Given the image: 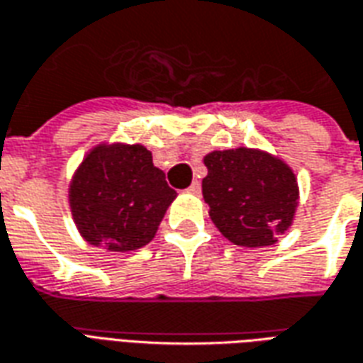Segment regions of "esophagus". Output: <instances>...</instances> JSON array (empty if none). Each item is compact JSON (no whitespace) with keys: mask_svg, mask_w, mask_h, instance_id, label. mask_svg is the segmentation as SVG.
<instances>
[{"mask_svg":"<svg viewBox=\"0 0 363 363\" xmlns=\"http://www.w3.org/2000/svg\"><path fill=\"white\" fill-rule=\"evenodd\" d=\"M200 190H202V186H200V182L198 181H194L189 186V192H192V194H200Z\"/></svg>","mask_w":363,"mask_h":363,"instance_id":"34e87169","label":"esophagus"}]
</instances>
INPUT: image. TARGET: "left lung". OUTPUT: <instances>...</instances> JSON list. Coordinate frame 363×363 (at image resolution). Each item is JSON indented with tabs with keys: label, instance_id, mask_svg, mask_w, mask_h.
Wrapping results in <instances>:
<instances>
[{
	"label": "left lung",
	"instance_id": "8db88e82",
	"mask_svg": "<svg viewBox=\"0 0 363 363\" xmlns=\"http://www.w3.org/2000/svg\"><path fill=\"white\" fill-rule=\"evenodd\" d=\"M202 194L221 235L239 247H268L294 223L299 186L291 167L251 147L212 151Z\"/></svg>",
	"mask_w": 363,
	"mask_h": 363
}]
</instances>
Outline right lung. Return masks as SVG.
I'll list each match as a JSON object with an SVG mask.
<instances>
[{
	"mask_svg": "<svg viewBox=\"0 0 363 363\" xmlns=\"http://www.w3.org/2000/svg\"><path fill=\"white\" fill-rule=\"evenodd\" d=\"M177 192L140 143H99L69 182L79 235L112 252L135 251L157 233Z\"/></svg>",
	"mask_w": 363,
	"mask_h": 363,
	"instance_id": "1",
	"label": "right lung"
}]
</instances>
